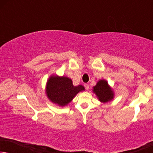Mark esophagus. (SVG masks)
Instances as JSON below:
<instances>
[{"instance_id": "34e87169", "label": "esophagus", "mask_w": 153, "mask_h": 153, "mask_svg": "<svg viewBox=\"0 0 153 153\" xmlns=\"http://www.w3.org/2000/svg\"><path fill=\"white\" fill-rule=\"evenodd\" d=\"M84 86H85V89H86L87 91L89 89V85H88V84H87V83H85V84H84Z\"/></svg>"}]
</instances>
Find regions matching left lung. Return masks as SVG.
Wrapping results in <instances>:
<instances>
[{
	"instance_id": "obj_1",
	"label": "left lung",
	"mask_w": 153,
	"mask_h": 153,
	"mask_svg": "<svg viewBox=\"0 0 153 153\" xmlns=\"http://www.w3.org/2000/svg\"><path fill=\"white\" fill-rule=\"evenodd\" d=\"M93 91L95 93L98 100L103 103H106L114 99V91L108 84L107 81L104 79L98 81L97 84L93 87Z\"/></svg>"
}]
</instances>
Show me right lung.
<instances>
[{"instance_id": "right-lung-1", "label": "right lung", "mask_w": 153, "mask_h": 153, "mask_svg": "<svg viewBox=\"0 0 153 153\" xmlns=\"http://www.w3.org/2000/svg\"><path fill=\"white\" fill-rule=\"evenodd\" d=\"M85 90L82 85L74 86L72 79L51 75L46 85V94L50 101L60 106L68 105L77 93Z\"/></svg>"}]
</instances>
